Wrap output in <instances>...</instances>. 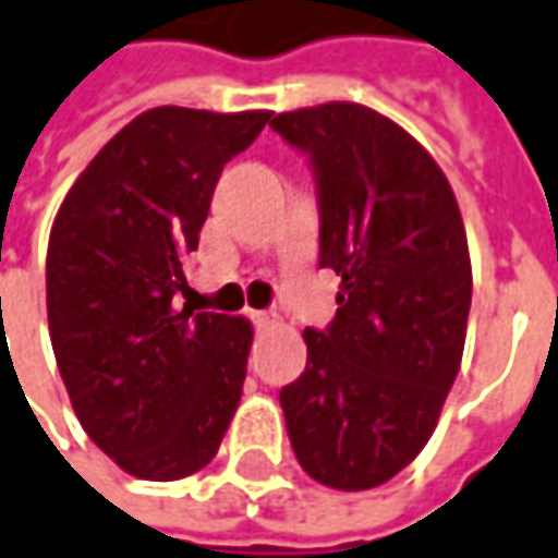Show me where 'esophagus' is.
<instances>
[{"instance_id":"34e87169","label":"esophagus","mask_w":558,"mask_h":558,"mask_svg":"<svg viewBox=\"0 0 558 558\" xmlns=\"http://www.w3.org/2000/svg\"><path fill=\"white\" fill-rule=\"evenodd\" d=\"M250 320L259 329L275 327V324H278V314H275V311H250Z\"/></svg>"}]
</instances>
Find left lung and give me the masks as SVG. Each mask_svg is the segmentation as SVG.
I'll use <instances>...</instances> for the list:
<instances>
[{
	"instance_id": "1",
	"label": "left lung",
	"mask_w": 558,
	"mask_h": 558,
	"mask_svg": "<svg viewBox=\"0 0 558 558\" xmlns=\"http://www.w3.org/2000/svg\"><path fill=\"white\" fill-rule=\"evenodd\" d=\"M271 128L308 155L320 268L342 278L332 324L305 329V373L280 390L287 434L311 480L363 492L437 427L468 336V234L437 161L369 106L280 112Z\"/></svg>"
}]
</instances>
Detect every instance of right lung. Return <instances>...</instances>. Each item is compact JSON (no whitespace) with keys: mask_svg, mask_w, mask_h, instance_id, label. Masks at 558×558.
I'll return each instance as SVG.
<instances>
[{"mask_svg":"<svg viewBox=\"0 0 558 558\" xmlns=\"http://www.w3.org/2000/svg\"><path fill=\"white\" fill-rule=\"evenodd\" d=\"M271 112L158 106L94 155L57 210L48 332L78 422L121 470L170 483L214 461L253 327L180 305L219 173Z\"/></svg>","mask_w":558,"mask_h":558,"instance_id":"1","label":"right lung"}]
</instances>
